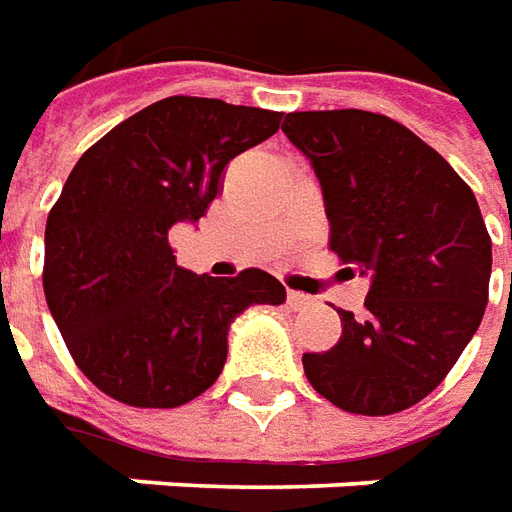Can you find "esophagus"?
I'll list each match as a JSON object with an SVG mask.
<instances>
[{
    "label": "esophagus",
    "mask_w": 512,
    "mask_h": 512,
    "mask_svg": "<svg viewBox=\"0 0 512 512\" xmlns=\"http://www.w3.org/2000/svg\"><path fill=\"white\" fill-rule=\"evenodd\" d=\"M286 303H289V308H295V311H303V308L311 306L314 300L308 295H303V292H292V289H289V292H286Z\"/></svg>",
    "instance_id": "obj_1"
}]
</instances>
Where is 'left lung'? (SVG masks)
Listing matches in <instances>:
<instances>
[{"mask_svg":"<svg viewBox=\"0 0 512 512\" xmlns=\"http://www.w3.org/2000/svg\"><path fill=\"white\" fill-rule=\"evenodd\" d=\"M281 129L320 179L331 250L372 281L364 320L339 308V342L303 355L308 383L347 413L405 411L447 378L488 306L477 198L436 148L378 112H289Z\"/></svg>","mask_w":512,"mask_h":512,"instance_id":"obj_1","label":"left lung"}]
</instances>
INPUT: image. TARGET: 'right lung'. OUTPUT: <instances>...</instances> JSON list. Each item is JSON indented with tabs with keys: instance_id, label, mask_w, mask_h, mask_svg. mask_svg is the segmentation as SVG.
<instances>
[{
	"instance_id": "right-lung-1",
	"label": "right lung",
	"mask_w": 512,
	"mask_h": 512,
	"mask_svg": "<svg viewBox=\"0 0 512 512\" xmlns=\"http://www.w3.org/2000/svg\"><path fill=\"white\" fill-rule=\"evenodd\" d=\"M281 112L170 96L90 146L46 220L43 292L85 378L134 408H176L223 372L228 328L281 306L264 270L234 278L176 264L168 231L198 223L231 159L273 137Z\"/></svg>"
}]
</instances>
